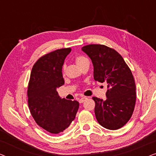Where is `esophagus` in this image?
I'll use <instances>...</instances> for the list:
<instances>
[{"label":"esophagus","instance_id":"34e87169","mask_svg":"<svg viewBox=\"0 0 156 156\" xmlns=\"http://www.w3.org/2000/svg\"><path fill=\"white\" fill-rule=\"evenodd\" d=\"M87 99V97H83L82 98H80V100H79V101H80V103H83V102H84V101H86Z\"/></svg>","mask_w":156,"mask_h":156}]
</instances>
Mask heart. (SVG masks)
Returning a JSON list of instances; mask_svg holds the SVG:
<instances>
[{
  "mask_svg": "<svg viewBox=\"0 0 156 156\" xmlns=\"http://www.w3.org/2000/svg\"><path fill=\"white\" fill-rule=\"evenodd\" d=\"M87 60H88V59H87L86 57H84V56H81V55H79V56H76L75 57V62L79 66L82 65L83 62H84ZM65 66H64L63 70H65Z\"/></svg>",
  "mask_w": 156,
  "mask_h": 156,
  "instance_id": "1",
  "label": "heart"
}]
</instances>
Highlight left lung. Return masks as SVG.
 I'll return each mask as SVG.
<instances>
[{
  "label": "left lung",
  "mask_w": 156,
  "mask_h": 156,
  "mask_svg": "<svg viewBox=\"0 0 156 156\" xmlns=\"http://www.w3.org/2000/svg\"><path fill=\"white\" fill-rule=\"evenodd\" d=\"M82 50L91 59L94 80L107 84L105 100L92 98L97 120L105 129H120L131 119L136 104V84L131 69L121 55L108 47L89 44Z\"/></svg>",
  "instance_id": "obj_1"
}]
</instances>
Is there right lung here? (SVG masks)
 <instances>
[{
    "mask_svg": "<svg viewBox=\"0 0 156 156\" xmlns=\"http://www.w3.org/2000/svg\"><path fill=\"white\" fill-rule=\"evenodd\" d=\"M71 50L63 48L44 55L31 71L27 89L30 112L37 125L51 133L67 129L80 106L77 101L62 99L57 91L65 84L62 69Z\"/></svg>",
    "mask_w": 156,
    "mask_h": 156,
    "instance_id": "add662e5",
    "label": "right lung"
}]
</instances>
